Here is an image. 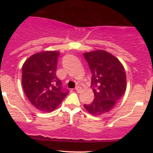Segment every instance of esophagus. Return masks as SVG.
I'll return each mask as SVG.
<instances>
[{
  "instance_id": "obj_1",
  "label": "esophagus",
  "mask_w": 153,
  "mask_h": 153,
  "mask_svg": "<svg viewBox=\"0 0 153 153\" xmlns=\"http://www.w3.org/2000/svg\"><path fill=\"white\" fill-rule=\"evenodd\" d=\"M75 91H76L78 93H80V91H82V88L80 86H77L76 88H75Z\"/></svg>"
}]
</instances>
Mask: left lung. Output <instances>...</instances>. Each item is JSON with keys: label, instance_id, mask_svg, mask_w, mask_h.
Wrapping results in <instances>:
<instances>
[{"label": "left lung", "instance_id": "obj_1", "mask_svg": "<svg viewBox=\"0 0 153 153\" xmlns=\"http://www.w3.org/2000/svg\"><path fill=\"white\" fill-rule=\"evenodd\" d=\"M91 73L94 99L84 107L93 115L108 112L126 91L127 78L122 64L117 57L104 50L83 54Z\"/></svg>", "mask_w": 153, "mask_h": 153}]
</instances>
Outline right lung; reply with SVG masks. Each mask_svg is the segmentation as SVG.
<instances>
[{
  "label": "right lung",
  "instance_id": "right-lung-1",
  "mask_svg": "<svg viewBox=\"0 0 153 153\" xmlns=\"http://www.w3.org/2000/svg\"><path fill=\"white\" fill-rule=\"evenodd\" d=\"M59 54L56 51L37 52L22 67V85L26 97L35 108L51 112L62 102L68 90L64 89L56 75Z\"/></svg>",
  "mask_w": 153,
  "mask_h": 153
}]
</instances>
